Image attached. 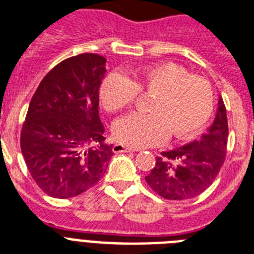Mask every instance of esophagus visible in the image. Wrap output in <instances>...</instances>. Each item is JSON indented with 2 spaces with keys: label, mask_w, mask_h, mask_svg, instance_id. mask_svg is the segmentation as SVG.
<instances>
[{
  "label": "esophagus",
  "mask_w": 254,
  "mask_h": 254,
  "mask_svg": "<svg viewBox=\"0 0 254 254\" xmlns=\"http://www.w3.org/2000/svg\"><path fill=\"white\" fill-rule=\"evenodd\" d=\"M112 151L116 152V154H119V152H133L134 148L127 147V146L120 145V143H116V145H113Z\"/></svg>",
  "instance_id": "1"
}]
</instances>
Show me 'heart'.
I'll return each mask as SVG.
<instances>
[{
    "label": "heart",
    "instance_id": "obj_1",
    "mask_svg": "<svg viewBox=\"0 0 254 254\" xmlns=\"http://www.w3.org/2000/svg\"><path fill=\"white\" fill-rule=\"evenodd\" d=\"M138 92L154 95L148 103L151 113H131L115 123L113 135L121 145H159L170 131L180 139L193 137L213 115L215 96L211 83L174 63L151 65L127 77L109 74L99 96L107 111L117 112L130 106Z\"/></svg>",
    "mask_w": 254,
    "mask_h": 254
}]
</instances>
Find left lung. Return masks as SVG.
I'll return each instance as SVG.
<instances>
[{
	"instance_id": "obj_1",
	"label": "left lung",
	"mask_w": 254,
	"mask_h": 254,
	"mask_svg": "<svg viewBox=\"0 0 254 254\" xmlns=\"http://www.w3.org/2000/svg\"><path fill=\"white\" fill-rule=\"evenodd\" d=\"M228 123L223 99L219 98L213 125L201 138L156 156L155 167L145 177L160 197L181 201L197 197L213 184L227 154Z\"/></svg>"
}]
</instances>
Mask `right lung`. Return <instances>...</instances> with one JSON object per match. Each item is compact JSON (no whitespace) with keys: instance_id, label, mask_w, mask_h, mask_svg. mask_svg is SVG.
I'll return each instance as SVG.
<instances>
[{"instance_id":"obj_1","label":"right lung","mask_w":254,"mask_h":254,"mask_svg":"<svg viewBox=\"0 0 254 254\" xmlns=\"http://www.w3.org/2000/svg\"><path fill=\"white\" fill-rule=\"evenodd\" d=\"M106 59L82 53L56 65L31 99L20 148L45 194L70 198L104 176L113 155L99 119V87Z\"/></svg>"}]
</instances>
